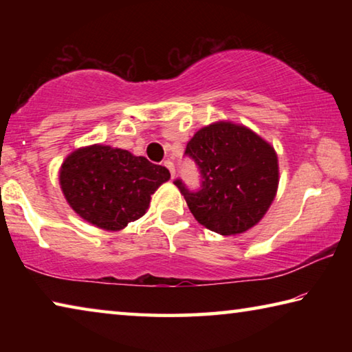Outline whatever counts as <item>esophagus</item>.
<instances>
[{
	"label": "esophagus",
	"instance_id": "34e87169",
	"mask_svg": "<svg viewBox=\"0 0 352 352\" xmlns=\"http://www.w3.org/2000/svg\"><path fill=\"white\" fill-rule=\"evenodd\" d=\"M163 166H164L166 169H168V170L170 172V177L174 178V177H175V168H174V163L169 162V160H166V162L163 163Z\"/></svg>",
	"mask_w": 352,
	"mask_h": 352
}]
</instances>
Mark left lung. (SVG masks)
Returning <instances> with one entry per match:
<instances>
[{"label": "left lung", "mask_w": 352, "mask_h": 352, "mask_svg": "<svg viewBox=\"0 0 352 352\" xmlns=\"http://www.w3.org/2000/svg\"><path fill=\"white\" fill-rule=\"evenodd\" d=\"M184 155L199 166L201 184L189 190L174 182L199 223L222 236L243 233L264 217L276 195L275 148L253 130L233 122L200 129Z\"/></svg>", "instance_id": "1"}]
</instances>
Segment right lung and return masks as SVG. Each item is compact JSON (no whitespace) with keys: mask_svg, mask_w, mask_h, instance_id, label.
<instances>
[{"mask_svg":"<svg viewBox=\"0 0 352 352\" xmlns=\"http://www.w3.org/2000/svg\"><path fill=\"white\" fill-rule=\"evenodd\" d=\"M170 178L164 166L129 151L93 144L69 153L60 168V188L79 216L107 231L142 217L151 195Z\"/></svg>","mask_w":352,"mask_h":352,"instance_id":"obj_1","label":"right lung"}]
</instances>
